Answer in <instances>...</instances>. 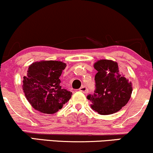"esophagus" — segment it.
<instances>
[{
    "mask_svg": "<svg viewBox=\"0 0 153 153\" xmlns=\"http://www.w3.org/2000/svg\"><path fill=\"white\" fill-rule=\"evenodd\" d=\"M79 91H81L82 93H84V94H88V88L85 86L80 87V89H79Z\"/></svg>",
    "mask_w": 153,
    "mask_h": 153,
    "instance_id": "esophagus-1",
    "label": "esophagus"
}]
</instances>
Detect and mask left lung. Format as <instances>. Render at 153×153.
Listing matches in <instances>:
<instances>
[{"instance_id":"obj_1","label":"left lung","mask_w":153,"mask_h":153,"mask_svg":"<svg viewBox=\"0 0 153 153\" xmlns=\"http://www.w3.org/2000/svg\"><path fill=\"white\" fill-rule=\"evenodd\" d=\"M94 67L96 89L88 95L91 107L101 115H109L122 109L130 99L132 84L119 71L118 63L111 59H100Z\"/></svg>"}]
</instances>
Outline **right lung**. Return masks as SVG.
<instances>
[{
    "label": "right lung",
    "mask_w": 153,
    "mask_h": 153,
    "mask_svg": "<svg viewBox=\"0 0 153 153\" xmlns=\"http://www.w3.org/2000/svg\"><path fill=\"white\" fill-rule=\"evenodd\" d=\"M66 63L56 60H42L29 66L23 79V90L31 106L44 114L56 113L71 98L72 92L60 85L62 72Z\"/></svg>",
    "instance_id": "obj_1"
}]
</instances>
